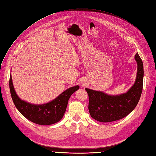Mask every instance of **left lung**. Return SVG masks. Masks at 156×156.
Wrapping results in <instances>:
<instances>
[{
  "instance_id": "8db88e82",
  "label": "left lung",
  "mask_w": 156,
  "mask_h": 156,
  "mask_svg": "<svg viewBox=\"0 0 156 156\" xmlns=\"http://www.w3.org/2000/svg\"><path fill=\"white\" fill-rule=\"evenodd\" d=\"M137 72L135 83L128 91L119 95H108L101 91L85 88L88 94V110L97 121L110 122L123 119L133 111L143 91V63L139 54L135 56Z\"/></svg>"
}]
</instances>
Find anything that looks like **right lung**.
Segmentation results:
<instances>
[{
    "mask_svg": "<svg viewBox=\"0 0 156 156\" xmlns=\"http://www.w3.org/2000/svg\"><path fill=\"white\" fill-rule=\"evenodd\" d=\"M79 88V85L70 87L51 101L36 105L21 100L14 89L11 75L10 77V90L14 105L27 119L39 125L53 124L62 119L70 96Z\"/></svg>",
    "mask_w": 156,
    "mask_h": 156,
    "instance_id": "right-lung-1",
    "label": "right lung"
}]
</instances>
